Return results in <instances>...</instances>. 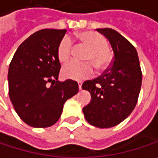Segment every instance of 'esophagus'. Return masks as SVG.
Here are the masks:
<instances>
[{
    "label": "esophagus",
    "instance_id": "34e87169",
    "mask_svg": "<svg viewBox=\"0 0 158 158\" xmlns=\"http://www.w3.org/2000/svg\"><path fill=\"white\" fill-rule=\"evenodd\" d=\"M79 89H82V83H81V82H79Z\"/></svg>",
    "mask_w": 158,
    "mask_h": 158
}]
</instances>
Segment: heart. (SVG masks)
Returning a JSON list of instances; mask_svg holds the SVG:
<instances>
[{
    "instance_id": "heart-1",
    "label": "heart",
    "mask_w": 158,
    "mask_h": 158,
    "mask_svg": "<svg viewBox=\"0 0 158 158\" xmlns=\"http://www.w3.org/2000/svg\"><path fill=\"white\" fill-rule=\"evenodd\" d=\"M76 38L89 49L84 59L86 62L71 60L62 69V75L66 79H85L91 77L94 73V64L98 71L106 69L111 62V56L108 49L106 38L92 31H85L76 34ZM73 41L69 36H64L58 46V57L60 61H66L71 55ZM90 62L89 63L88 61ZM92 63V64L91 63Z\"/></svg>"
}]
</instances>
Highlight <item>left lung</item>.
I'll list each match as a JSON object with an SVG mask.
<instances>
[{"mask_svg": "<svg viewBox=\"0 0 158 158\" xmlns=\"http://www.w3.org/2000/svg\"><path fill=\"white\" fill-rule=\"evenodd\" d=\"M110 42L114 58L99 77L87 80L91 101L83 108L86 120L97 127H112L126 119L136 107L142 84V71L136 48L117 31L97 29Z\"/></svg>", "mask_w": 158, "mask_h": 158, "instance_id": "1", "label": "left lung"}]
</instances>
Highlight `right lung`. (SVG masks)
<instances>
[{
  "instance_id": "right-lung-1",
  "label": "right lung",
  "mask_w": 158,
  "mask_h": 158,
  "mask_svg": "<svg viewBox=\"0 0 158 158\" xmlns=\"http://www.w3.org/2000/svg\"><path fill=\"white\" fill-rule=\"evenodd\" d=\"M67 30L38 31L19 46L9 66V96L27 125L48 127L59 120L67 99L79 91L76 81L58 80V46Z\"/></svg>"
}]
</instances>
